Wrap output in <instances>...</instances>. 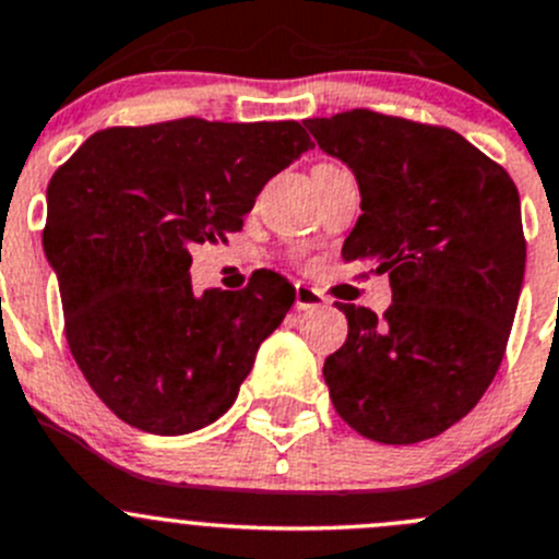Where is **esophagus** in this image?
<instances>
[{
  "label": "esophagus",
  "mask_w": 559,
  "mask_h": 559,
  "mask_svg": "<svg viewBox=\"0 0 559 559\" xmlns=\"http://www.w3.org/2000/svg\"><path fill=\"white\" fill-rule=\"evenodd\" d=\"M328 300L322 292H317L314 286L309 284H297L295 286V309L297 311H311V309H322Z\"/></svg>",
  "instance_id": "34e87169"
}]
</instances>
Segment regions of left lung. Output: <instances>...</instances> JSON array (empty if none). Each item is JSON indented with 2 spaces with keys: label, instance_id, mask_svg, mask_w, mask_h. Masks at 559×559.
Returning a JSON list of instances; mask_svg holds the SVG:
<instances>
[{
  "label": "left lung",
  "instance_id": "left-lung-1",
  "mask_svg": "<svg viewBox=\"0 0 559 559\" xmlns=\"http://www.w3.org/2000/svg\"><path fill=\"white\" fill-rule=\"evenodd\" d=\"M306 127L361 190L342 259L374 262L391 284L383 317L338 304L350 331L322 367L333 408L380 444L441 436L479 403L508 347L526 264L519 190L452 129L372 109Z\"/></svg>",
  "mask_w": 559,
  "mask_h": 559
}]
</instances>
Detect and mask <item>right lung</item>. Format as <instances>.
<instances>
[{
	"mask_svg": "<svg viewBox=\"0 0 559 559\" xmlns=\"http://www.w3.org/2000/svg\"><path fill=\"white\" fill-rule=\"evenodd\" d=\"M309 148L297 121L179 118L96 132L51 176L44 253L68 347L118 419L185 436L231 408L295 286L259 270L248 289L195 295L190 248L239 231L262 187Z\"/></svg>",
	"mask_w": 559,
	"mask_h": 559,
	"instance_id": "1",
	"label": "right lung"
}]
</instances>
